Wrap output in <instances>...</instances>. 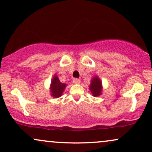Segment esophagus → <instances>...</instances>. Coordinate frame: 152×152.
<instances>
[{"mask_svg":"<svg viewBox=\"0 0 152 152\" xmlns=\"http://www.w3.org/2000/svg\"><path fill=\"white\" fill-rule=\"evenodd\" d=\"M80 82V79H78V78H74L73 79V83H74V84H79Z\"/></svg>","mask_w":152,"mask_h":152,"instance_id":"34e87169","label":"esophagus"}]
</instances>
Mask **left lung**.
<instances>
[{
  "label": "left lung",
  "mask_w": 152,
  "mask_h": 152,
  "mask_svg": "<svg viewBox=\"0 0 152 152\" xmlns=\"http://www.w3.org/2000/svg\"><path fill=\"white\" fill-rule=\"evenodd\" d=\"M90 90L91 92L92 93L93 96H99L101 93H102V81L97 76H95V77L93 78L92 81H91Z\"/></svg>",
  "instance_id": "obj_1"
}]
</instances>
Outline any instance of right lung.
I'll return each instance as SVG.
<instances>
[{
    "label": "right lung",
    "mask_w": 152,
    "mask_h": 152,
    "mask_svg": "<svg viewBox=\"0 0 152 152\" xmlns=\"http://www.w3.org/2000/svg\"><path fill=\"white\" fill-rule=\"evenodd\" d=\"M66 87V84L62 83L60 81L59 78L57 76H54L51 81V86H50V92L51 95L55 98H58L61 96L62 92Z\"/></svg>",
    "instance_id": "1"
}]
</instances>
